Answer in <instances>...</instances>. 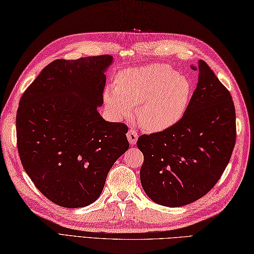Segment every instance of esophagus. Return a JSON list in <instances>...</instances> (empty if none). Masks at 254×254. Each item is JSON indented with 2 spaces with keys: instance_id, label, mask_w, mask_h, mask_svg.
<instances>
[{
  "instance_id": "obj_1",
  "label": "esophagus",
  "mask_w": 254,
  "mask_h": 254,
  "mask_svg": "<svg viewBox=\"0 0 254 254\" xmlns=\"http://www.w3.org/2000/svg\"><path fill=\"white\" fill-rule=\"evenodd\" d=\"M138 133L133 130V129H130V130H129L128 132H127V138H128V140H129V143L130 144H134L137 142V140H138Z\"/></svg>"
}]
</instances>
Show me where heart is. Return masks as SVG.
I'll return each mask as SVG.
<instances>
[{
	"label": "heart",
	"instance_id": "b5f03b06",
	"mask_svg": "<svg viewBox=\"0 0 254 254\" xmlns=\"http://www.w3.org/2000/svg\"><path fill=\"white\" fill-rule=\"evenodd\" d=\"M192 95L189 79L169 65L152 64L118 72L116 86L103 93L106 108L117 120L132 115L147 130L159 132L182 120Z\"/></svg>",
	"mask_w": 254,
	"mask_h": 254
}]
</instances>
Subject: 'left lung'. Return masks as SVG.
I'll use <instances>...</instances> for the list:
<instances>
[{"instance_id":"obj_1","label":"left lung","mask_w":254,"mask_h":254,"mask_svg":"<svg viewBox=\"0 0 254 254\" xmlns=\"http://www.w3.org/2000/svg\"><path fill=\"white\" fill-rule=\"evenodd\" d=\"M197 86L184 115L167 130L142 134L140 182L154 203L189 205L218 182L236 143V111L229 91L199 60Z\"/></svg>"}]
</instances>
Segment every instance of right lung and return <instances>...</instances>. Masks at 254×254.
I'll use <instances>...</instances> for the list:
<instances>
[{
    "label": "right lung",
    "mask_w": 254,
    "mask_h": 254,
    "mask_svg": "<svg viewBox=\"0 0 254 254\" xmlns=\"http://www.w3.org/2000/svg\"><path fill=\"white\" fill-rule=\"evenodd\" d=\"M113 60L110 55L55 60L20 98V161L36 188L65 208L95 201L113 164L129 148L128 127L106 122L97 111Z\"/></svg>",
    "instance_id": "obj_1"
}]
</instances>
